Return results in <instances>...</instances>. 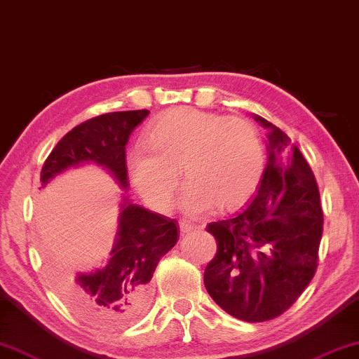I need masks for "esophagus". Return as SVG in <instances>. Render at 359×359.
<instances>
[{
	"label": "esophagus",
	"mask_w": 359,
	"mask_h": 359,
	"mask_svg": "<svg viewBox=\"0 0 359 359\" xmlns=\"http://www.w3.org/2000/svg\"><path fill=\"white\" fill-rule=\"evenodd\" d=\"M197 228L199 226H196V225H192V223H189V222H180V231H181V235H186V233H191L192 230H197Z\"/></svg>",
	"instance_id": "1"
}]
</instances>
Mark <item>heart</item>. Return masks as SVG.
I'll list each match as a JSON object with an SVG mask.
<instances>
[{
  "label": "heart",
  "instance_id": "obj_1",
  "mask_svg": "<svg viewBox=\"0 0 359 359\" xmlns=\"http://www.w3.org/2000/svg\"><path fill=\"white\" fill-rule=\"evenodd\" d=\"M264 147L256 126L240 116L176 107L165 111L145 131V149L128 155L134 188L155 210L173 202L180 170L188 186L181 207L205 214L217 205L231 212L246 205L261 184Z\"/></svg>",
  "mask_w": 359,
  "mask_h": 359
}]
</instances>
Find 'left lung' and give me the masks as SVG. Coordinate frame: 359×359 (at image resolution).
<instances>
[{
	"instance_id": "obj_1",
	"label": "left lung",
	"mask_w": 359,
	"mask_h": 359,
	"mask_svg": "<svg viewBox=\"0 0 359 359\" xmlns=\"http://www.w3.org/2000/svg\"><path fill=\"white\" fill-rule=\"evenodd\" d=\"M254 119L269 129L267 167L246 209L207 226L217 254L207 264L204 285L233 318L264 322L283 314L313 280L324 215L299 149L267 119Z\"/></svg>"
}]
</instances>
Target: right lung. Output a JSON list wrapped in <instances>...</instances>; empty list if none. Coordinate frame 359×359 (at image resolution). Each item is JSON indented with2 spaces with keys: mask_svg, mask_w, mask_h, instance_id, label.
<instances>
[{
  "mask_svg": "<svg viewBox=\"0 0 359 359\" xmlns=\"http://www.w3.org/2000/svg\"><path fill=\"white\" fill-rule=\"evenodd\" d=\"M149 110L115 111L87 119L55 145L40 173L41 188L67 168L97 163L128 189L126 144ZM118 233L105 267L72 275L56 270L65 301L89 324L115 329L142 318L150 303V280L178 241V223L131 204L123 194Z\"/></svg>",
  "mask_w": 359,
  "mask_h": 359,
  "instance_id": "obj_1",
  "label": "right lung"
}]
</instances>
